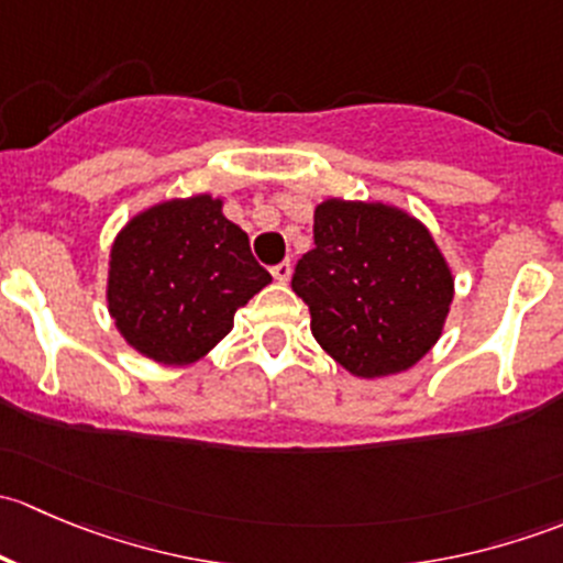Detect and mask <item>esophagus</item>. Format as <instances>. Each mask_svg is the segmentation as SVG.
<instances>
[{"mask_svg":"<svg viewBox=\"0 0 563 563\" xmlns=\"http://www.w3.org/2000/svg\"><path fill=\"white\" fill-rule=\"evenodd\" d=\"M272 277L277 283H288V277H291V261H280L277 266H272Z\"/></svg>","mask_w":563,"mask_h":563,"instance_id":"34e87169","label":"esophagus"}]
</instances>
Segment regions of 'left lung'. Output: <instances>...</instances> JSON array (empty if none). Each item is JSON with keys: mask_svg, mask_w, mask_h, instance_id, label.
Wrapping results in <instances>:
<instances>
[{"mask_svg": "<svg viewBox=\"0 0 563 563\" xmlns=\"http://www.w3.org/2000/svg\"><path fill=\"white\" fill-rule=\"evenodd\" d=\"M313 240L291 288L310 308L318 345L356 378L411 371L439 343L455 297L428 225L384 201L327 198Z\"/></svg>", "mask_w": 563, "mask_h": 563, "instance_id": "1", "label": "left lung"}]
</instances>
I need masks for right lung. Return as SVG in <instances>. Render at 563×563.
I'll use <instances>...</instances> for the list:
<instances>
[{"label": "right lung", "instance_id": "right-lung-1", "mask_svg": "<svg viewBox=\"0 0 563 563\" xmlns=\"http://www.w3.org/2000/svg\"><path fill=\"white\" fill-rule=\"evenodd\" d=\"M269 283L245 231L223 214V198L198 192L152 203L122 225L106 302L130 349L181 367L207 356Z\"/></svg>", "mask_w": 563, "mask_h": 563}]
</instances>
